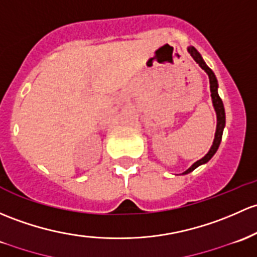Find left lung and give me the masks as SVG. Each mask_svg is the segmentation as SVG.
Wrapping results in <instances>:
<instances>
[{
    "mask_svg": "<svg viewBox=\"0 0 257 257\" xmlns=\"http://www.w3.org/2000/svg\"><path fill=\"white\" fill-rule=\"evenodd\" d=\"M187 51H188V53H190V55L192 56L193 60L196 61V63L198 64L199 66H201L202 69H203L204 71L207 72L208 77H209L210 97H212L213 107H214L215 114H217V129H215L214 140H213V144H212V147H210L209 151H208V153L203 156V158L199 159L198 161H196V163H194L192 166L190 167V169L186 170V171L183 172L182 175L190 174V172H192L194 169H197V167L201 166V165L207 164L208 161H209L210 159L213 158V155H214V154L217 153L218 148H219L220 142H221V137H223L224 126H225V110H224L223 101H221L219 94H218V81H217V77H215L214 72H213L212 70H210L209 67H208V65L204 63L203 58H202V55L198 53V50H197L196 48H194V47H188L187 48Z\"/></svg>",
    "mask_w": 257,
    "mask_h": 257,
    "instance_id": "1",
    "label": "left lung"
}]
</instances>
